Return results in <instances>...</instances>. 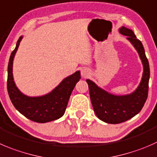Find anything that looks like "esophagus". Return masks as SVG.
<instances>
[{
  "mask_svg": "<svg viewBox=\"0 0 157 157\" xmlns=\"http://www.w3.org/2000/svg\"><path fill=\"white\" fill-rule=\"evenodd\" d=\"M89 71H88L87 69H83L81 71V75L83 76V77H86L88 75H89Z\"/></svg>",
  "mask_w": 157,
  "mask_h": 157,
  "instance_id": "obj_1",
  "label": "esophagus"
}]
</instances>
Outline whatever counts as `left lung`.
<instances>
[{
    "mask_svg": "<svg viewBox=\"0 0 157 157\" xmlns=\"http://www.w3.org/2000/svg\"><path fill=\"white\" fill-rule=\"evenodd\" d=\"M120 32L127 36V39L134 46L144 65L142 80L137 89L129 95L116 96L98 87L91 80H86L91 103L96 115L102 121L111 124H121L131 119L142 109L148 97L150 66L144 46L130 29L122 27Z\"/></svg>",
    "mask_w": 157,
    "mask_h": 157,
    "instance_id": "8db88e82",
    "label": "left lung"
}]
</instances>
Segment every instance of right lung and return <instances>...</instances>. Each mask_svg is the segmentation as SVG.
Segmentation results:
<instances>
[{"label":"right lung","instance_id":"right-lung-1","mask_svg":"<svg viewBox=\"0 0 157 157\" xmlns=\"http://www.w3.org/2000/svg\"><path fill=\"white\" fill-rule=\"evenodd\" d=\"M22 36H20L15 49L10 54L7 67V92L14 107L21 114L36 123H48L59 119L64 114L69 98L80 73L77 71L65 78L52 92L42 97H30L24 95L15 85L12 74L13 60Z\"/></svg>","mask_w":157,"mask_h":157}]
</instances>
